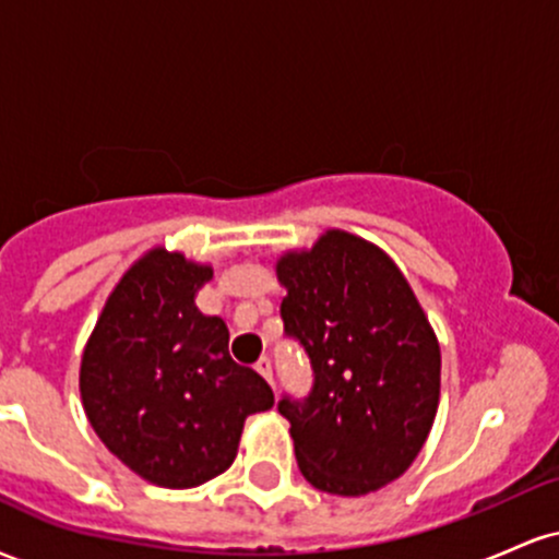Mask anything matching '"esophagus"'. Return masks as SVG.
<instances>
[{"label":"esophagus","mask_w":559,"mask_h":559,"mask_svg":"<svg viewBox=\"0 0 559 559\" xmlns=\"http://www.w3.org/2000/svg\"><path fill=\"white\" fill-rule=\"evenodd\" d=\"M254 368H258V373L265 378L267 383H273V365H271V360H267V357H260V362L254 365Z\"/></svg>","instance_id":"34e87169"}]
</instances>
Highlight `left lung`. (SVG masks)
I'll return each instance as SVG.
<instances>
[{
  "mask_svg": "<svg viewBox=\"0 0 559 559\" xmlns=\"http://www.w3.org/2000/svg\"><path fill=\"white\" fill-rule=\"evenodd\" d=\"M281 318L305 346L316 383L278 402L301 476L362 497L415 463L441 391L439 338L396 262L373 241L329 228L275 262Z\"/></svg>",
  "mask_w": 559,
  "mask_h": 559,
  "instance_id": "obj_1",
  "label": "left lung"
}]
</instances>
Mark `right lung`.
I'll return each mask as SVG.
<instances>
[{
    "mask_svg": "<svg viewBox=\"0 0 559 559\" xmlns=\"http://www.w3.org/2000/svg\"><path fill=\"white\" fill-rule=\"evenodd\" d=\"M213 265L152 247L102 307L81 357V402L96 436L136 476L194 489L226 473L243 420L273 391L228 355V325L197 294Z\"/></svg>",
    "mask_w": 559,
    "mask_h": 559,
    "instance_id": "obj_1",
    "label": "right lung"
}]
</instances>
